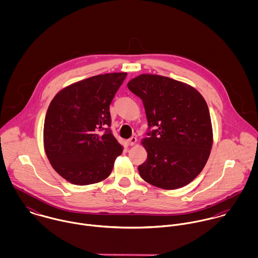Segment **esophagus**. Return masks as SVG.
<instances>
[{"label": "esophagus", "instance_id": "34e87169", "mask_svg": "<svg viewBox=\"0 0 258 258\" xmlns=\"http://www.w3.org/2000/svg\"><path fill=\"white\" fill-rule=\"evenodd\" d=\"M136 142H137V138H136V137H134V136H132V137L128 140V144H129L130 146L135 145V144H136Z\"/></svg>", "mask_w": 258, "mask_h": 258}]
</instances>
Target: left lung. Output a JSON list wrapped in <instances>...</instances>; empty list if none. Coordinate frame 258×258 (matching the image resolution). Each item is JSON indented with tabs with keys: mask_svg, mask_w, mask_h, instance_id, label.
<instances>
[{
	"mask_svg": "<svg viewBox=\"0 0 258 258\" xmlns=\"http://www.w3.org/2000/svg\"><path fill=\"white\" fill-rule=\"evenodd\" d=\"M127 86L142 99L149 126L142 140L147 160L138 167L141 178L164 189L189 184L204 169L213 146L206 100L190 85L161 75L141 74Z\"/></svg>",
	"mask_w": 258,
	"mask_h": 258,
	"instance_id": "left-lung-1",
	"label": "left lung"
}]
</instances>
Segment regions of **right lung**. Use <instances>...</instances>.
I'll list each match as a JSON object with an SVG mask.
<instances>
[{
  "mask_svg": "<svg viewBox=\"0 0 258 258\" xmlns=\"http://www.w3.org/2000/svg\"><path fill=\"white\" fill-rule=\"evenodd\" d=\"M126 76L95 75L69 85L51 100L43 125L44 151L52 168L72 184L105 180L122 154L110 130L109 106Z\"/></svg>",
  "mask_w": 258,
  "mask_h": 258,
  "instance_id": "1",
  "label": "right lung"
}]
</instances>
